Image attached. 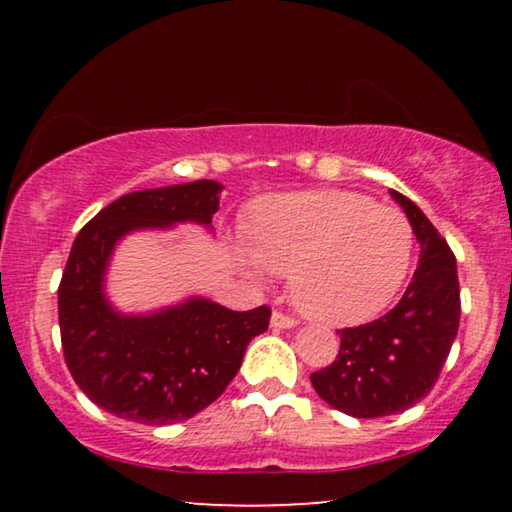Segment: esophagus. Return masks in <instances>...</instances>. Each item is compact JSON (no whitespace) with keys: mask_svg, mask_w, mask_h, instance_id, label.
<instances>
[{"mask_svg":"<svg viewBox=\"0 0 512 512\" xmlns=\"http://www.w3.org/2000/svg\"><path fill=\"white\" fill-rule=\"evenodd\" d=\"M296 324H298L296 319L289 317V314L279 312V310L272 312V317H270V326L275 328V331H279V328H293V326H296Z\"/></svg>","mask_w":512,"mask_h":512,"instance_id":"obj_1","label":"esophagus"}]
</instances>
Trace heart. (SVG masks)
<instances>
[{"label":"heart","mask_w":512,"mask_h":512,"mask_svg":"<svg viewBox=\"0 0 512 512\" xmlns=\"http://www.w3.org/2000/svg\"><path fill=\"white\" fill-rule=\"evenodd\" d=\"M247 235L244 265L254 275H289L293 303L333 326L377 317L401 291L415 249L403 212L349 191L265 198Z\"/></svg>","instance_id":"heart-1"}]
</instances>
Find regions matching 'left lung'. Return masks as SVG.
I'll return each mask as SVG.
<instances>
[{
	"label": "left lung",
	"instance_id": "left-lung-1",
	"mask_svg": "<svg viewBox=\"0 0 512 512\" xmlns=\"http://www.w3.org/2000/svg\"><path fill=\"white\" fill-rule=\"evenodd\" d=\"M391 195L422 244L412 282L384 317L340 328L335 361L310 375L328 405L359 419L396 415L422 401L459 331L457 258L415 202L398 191Z\"/></svg>",
	"mask_w": 512,
	"mask_h": 512
}]
</instances>
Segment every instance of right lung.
I'll list each match as a JSON object with an SVG mask.
<instances>
[{"label": "right lung", "instance_id": "obj_1", "mask_svg": "<svg viewBox=\"0 0 512 512\" xmlns=\"http://www.w3.org/2000/svg\"><path fill=\"white\" fill-rule=\"evenodd\" d=\"M219 191L221 184L200 179L128 193L76 235L58 286L62 352L79 389L111 415L151 426L191 419L223 394L251 338L268 331V305L235 312L193 298L125 317L104 298V270L123 235L179 221L209 226Z\"/></svg>", "mask_w": 512, "mask_h": 512}]
</instances>
